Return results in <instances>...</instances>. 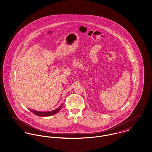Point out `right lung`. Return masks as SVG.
<instances>
[{"mask_svg":"<svg viewBox=\"0 0 152 152\" xmlns=\"http://www.w3.org/2000/svg\"><path fill=\"white\" fill-rule=\"evenodd\" d=\"M61 107H62V104L61 105V106L58 108H57L56 110H53L52 111L39 112L36 111H33L32 110H29L31 112H32L34 114L39 116H51V115H55V113H56L57 112L59 111Z\"/></svg>","mask_w":152,"mask_h":152,"instance_id":"obj_1","label":"right lung"}]
</instances>
